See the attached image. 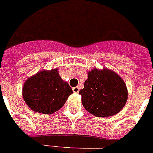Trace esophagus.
Here are the masks:
<instances>
[{
	"label": "esophagus",
	"instance_id": "34e87169",
	"mask_svg": "<svg viewBox=\"0 0 153 153\" xmlns=\"http://www.w3.org/2000/svg\"><path fill=\"white\" fill-rule=\"evenodd\" d=\"M79 89L78 86H76V87H74V88H73V92H74V93H79Z\"/></svg>",
	"mask_w": 153,
	"mask_h": 153
}]
</instances>
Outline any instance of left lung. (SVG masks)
<instances>
[{"label":"left lung","mask_w":153,"mask_h":153,"mask_svg":"<svg viewBox=\"0 0 153 153\" xmlns=\"http://www.w3.org/2000/svg\"><path fill=\"white\" fill-rule=\"evenodd\" d=\"M85 109L98 117H108L118 113L128 98L125 82L111 70L94 68L88 72L84 88L79 90Z\"/></svg>","instance_id":"1"}]
</instances>
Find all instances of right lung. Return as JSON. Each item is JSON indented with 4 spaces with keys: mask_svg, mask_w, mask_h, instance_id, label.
<instances>
[{
    "mask_svg": "<svg viewBox=\"0 0 153 153\" xmlns=\"http://www.w3.org/2000/svg\"><path fill=\"white\" fill-rule=\"evenodd\" d=\"M73 90L57 69L42 70L28 78L23 86V98L33 111L52 114L60 109Z\"/></svg>",
    "mask_w": 153,
    "mask_h": 153,
    "instance_id": "obj_1",
    "label": "right lung"
}]
</instances>
